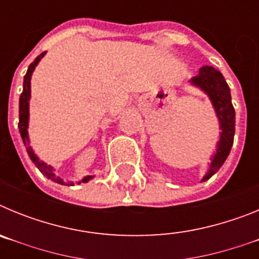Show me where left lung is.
Listing matches in <instances>:
<instances>
[{
	"label": "left lung",
	"instance_id": "1",
	"mask_svg": "<svg viewBox=\"0 0 259 259\" xmlns=\"http://www.w3.org/2000/svg\"><path fill=\"white\" fill-rule=\"evenodd\" d=\"M191 83L202 89L203 92L209 96L222 130L218 149L212 157L209 171L202 179V182H205V180H209L221 168L230 154L233 144V136H235V109L231 102L230 87L226 83L223 75L211 66L201 67L198 75L192 77Z\"/></svg>",
	"mask_w": 259,
	"mask_h": 259
}]
</instances>
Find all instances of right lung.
Returning <instances> with one entry per match:
<instances>
[{"mask_svg":"<svg viewBox=\"0 0 259 259\" xmlns=\"http://www.w3.org/2000/svg\"><path fill=\"white\" fill-rule=\"evenodd\" d=\"M45 53H41L40 56L35 59V61L32 62L31 65H29L28 70H27V74L24 76V81H23V92L20 95L19 98V123H18V127H19V132L20 136L23 139V143H24V146L27 148V153H28L29 158H31V161L35 163V166L37 167L38 170H40L41 174H44L47 176L48 179L53 180L54 183H58V184H65L63 180L61 178L54 174V170H53V167L49 166V164L44 163L42 161H40L37 158V155L33 153L32 148L29 146V139H28V131H27V128H28V116H29V97H31V76L32 72L35 70V67L37 66V63L40 62V59L45 56ZM92 179V176H87L84 178L81 182L79 183H87L88 180ZM72 185V184H71Z\"/></svg>","mask_w":259,"mask_h":259,"instance_id":"right-lung-1","label":"right lung"}]
</instances>
